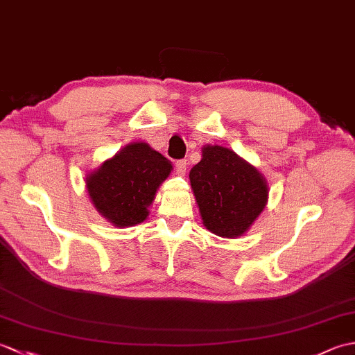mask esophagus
<instances>
[{
  "instance_id": "34e87169",
  "label": "esophagus",
  "mask_w": 355,
  "mask_h": 355,
  "mask_svg": "<svg viewBox=\"0 0 355 355\" xmlns=\"http://www.w3.org/2000/svg\"><path fill=\"white\" fill-rule=\"evenodd\" d=\"M186 166H187L186 160L175 162V172L178 173V175H184V173H186Z\"/></svg>"
}]
</instances>
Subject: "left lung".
Instances as JSON below:
<instances>
[{
    "mask_svg": "<svg viewBox=\"0 0 355 355\" xmlns=\"http://www.w3.org/2000/svg\"><path fill=\"white\" fill-rule=\"evenodd\" d=\"M189 178L202 224L221 238L244 235L267 205L268 186L262 173L224 146L202 148Z\"/></svg>",
    "mask_w": 355,
    "mask_h": 355,
    "instance_id": "left-lung-1",
    "label": "left lung"
}]
</instances>
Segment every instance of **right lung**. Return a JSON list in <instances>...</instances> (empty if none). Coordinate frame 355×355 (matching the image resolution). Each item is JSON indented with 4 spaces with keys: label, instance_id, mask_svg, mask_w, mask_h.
<instances>
[{
    "label": "right lung",
    "instance_id": "right-lung-1",
    "mask_svg": "<svg viewBox=\"0 0 355 355\" xmlns=\"http://www.w3.org/2000/svg\"><path fill=\"white\" fill-rule=\"evenodd\" d=\"M172 164L148 143L134 141L87 175L94 207L116 227H131L148 218L158 186Z\"/></svg>",
    "mask_w": 355,
    "mask_h": 355
}]
</instances>
